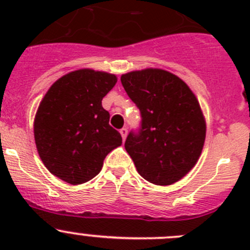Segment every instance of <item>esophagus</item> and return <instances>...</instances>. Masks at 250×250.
Masks as SVG:
<instances>
[{"label": "esophagus", "instance_id": "esophagus-1", "mask_svg": "<svg viewBox=\"0 0 250 250\" xmlns=\"http://www.w3.org/2000/svg\"><path fill=\"white\" fill-rule=\"evenodd\" d=\"M120 133L121 135H122V139L125 140V138H127V134H128L127 128H122V129H120Z\"/></svg>", "mask_w": 250, "mask_h": 250}]
</instances>
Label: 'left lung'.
Here are the masks:
<instances>
[{"label": "left lung", "instance_id": "obj_1", "mask_svg": "<svg viewBox=\"0 0 250 250\" xmlns=\"http://www.w3.org/2000/svg\"><path fill=\"white\" fill-rule=\"evenodd\" d=\"M121 82L141 115L139 130L128 134L125 150L145 180L172 185L202 152L206 121L200 103L181 78L166 70L128 72Z\"/></svg>", "mask_w": 250, "mask_h": 250}]
</instances>
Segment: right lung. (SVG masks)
Masks as SVG:
<instances>
[{
  "mask_svg": "<svg viewBox=\"0 0 250 250\" xmlns=\"http://www.w3.org/2000/svg\"><path fill=\"white\" fill-rule=\"evenodd\" d=\"M112 74L81 69L55 81L35 116L34 134L42 162L53 175L80 185L99 174L105 157L122 144L109 125L102 100L113 88Z\"/></svg>",
  "mask_w": 250,
  "mask_h": 250,
  "instance_id": "obj_1",
  "label": "right lung"
}]
</instances>
